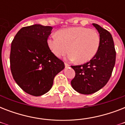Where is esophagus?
Listing matches in <instances>:
<instances>
[{
  "label": "esophagus",
  "mask_w": 125,
  "mask_h": 125,
  "mask_svg": "<svg viewBox=\"0 0 125 125\" xmlns=\"http://www.w3.org/2000/svg\"><path fill=\"white\" fill-rule=\"evenodd\" d=\"M69 66H70V65H69L68 63H65V68H68Z\"/></svg>",
  "instance_id": "obj_1"
}]
</instances>
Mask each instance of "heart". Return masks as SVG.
Listing matches in <instances>:
<instances>
[{"instance_id":"obj_1","label":"heart","mask_w":125,"mask_h":125,"mask_svg":"<svg viewBox=\"0 0 125 125\" xmlns=\"http://www.w3.org/2000/svg\"><path fill=\"white\" fill-rule=\"evenodd\" d=\"M101 38L97 30L83 27H71L59 30L47 40V45L56 57L71 52L66 59L85 63L93 58L100 46Z\"/></svg>"}]
</instances>
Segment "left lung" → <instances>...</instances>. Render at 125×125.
<instances>
[{
  "mask_svg": "<svg viewBox=\"0 0 125 125\" xmlns=\"http://www.w3.org/2000/svg\"><path fill=\"white\" fill-rule=\"evenodd\" d=\"M92 24L99 32L101 38L99 50L88 62L71 66L75 71L71 85L75 91L84 95L95 93L106 84L112 73L116 56L110 33L99 24Z\"/></svg>",
  "mask_w": 125,
  "mask_h": 125,
  "instance_id": "1",
  "label": "left lung"
}]
</instances>
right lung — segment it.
I'll use <instances>...</instances> for the list:
<instances>
[{"label": "right lung", "mask_w": 125, "mask_h": 125, "mask_svg": "<svg viewBox=\"0 0 125 125\" xmlns=\"http://www.w3.org/2000/svg\"><path fill=\"white\" fill-rule=\"evenodd\" d=\"M52 27L34 24L19 31L11 45L10 68L13 79L26 93L41 96L53 85L55 76L65 68L47 45Z\"/></svg>", "instance_id": "1"}]
</instances>
